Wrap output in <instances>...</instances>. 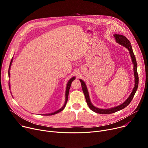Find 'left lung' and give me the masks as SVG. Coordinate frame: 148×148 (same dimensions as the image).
Instances as JSON below:
<instances>
[{"mask_svg":"<svg viewBox=\"0 0 148 148\" xmlns=\"http://www.w3.org/2000/svg\"><path fill=\"white\" fill-rule=\"evenodd\" d=\"M114 36L115 37L116 41L117 43H118L119 44H120L121 45L124 46L125 47H126V49H128V50L130 51V54L131 55V57L132 58V61L134 64V75H135V87L133 89V91L132 92V93L131 94L130 96L128 97V98L126 99L123 103H122L121 105H119V106L114 107L112 108H110V109H99L98 108H96L95 107H94V105L91 103L90 97H89V94H88V92L87 88V87L86 86V84L84 83V82L82 80L79 79V81L81 83V86H82V89L83 91V92L84 94V95H85L86 97V102L87 103V105L88 107L94 112L98 113V114H112L114 112H116L119 110H121L123 108H125L126 107H127L128 105L130 103V102H131L132 99H133L134 95L135 94V92L138 89V82H139V77H138V72H137V63H136V58L134 54L133 50H132V46L131 45V43L130 41L128 40V39H127L126 37H125L124 36L121 35V34H114Z\"/></svg>","mask_w":148,"mask_h":148,"instance_id":"8db88e82","label":"left lung"}]
</instances>
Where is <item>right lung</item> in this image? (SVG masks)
I'll return each instance as SVG.
<instances>
[{
	"label": "right lung",
	"mask_w": 148,
	"mask_h": 148,
	"mask_svg": "<svg viewBox=\"0 0 148 148\" xmlns=\"http://www.w3.org/2000/svg\"><path fill=\"white\" fill-rule=\"evenodd\" d=\"M12 61H13V59H12L11 61H10V66H9V71H8V74H9V77H10V66H11V64H12ZM75 79V77H73L71 78L69 81L67 83V88H66V102H65V103L64 105V106H63L61 109H60L59 110L53 112V113H51V114H44L43 115H54V114H56L60 112H61V111H62L63 110H64V108H65L66 105V103H67V100H68V96H69V90H70V87H71V83L73 82V81ZM9 88H10V84L9 83Z\"/></svg>",
	"instance_id": "right-lung-1"
}]
</instances>
